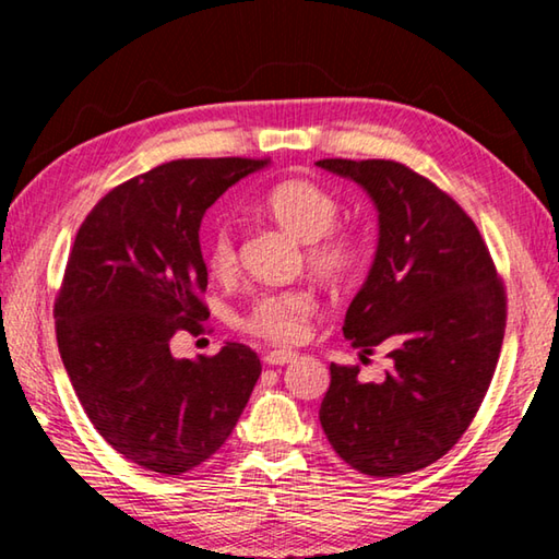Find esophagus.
<instances>
[{"label":"esophagus","instance_id":"1","mask_svg":"<svg viewBox=\"0 0 559 559\" xmlns=\"http://www.w3.org/2000/svg\"><path fill=\"white\" fill-rule=\"evenodd\" d=\"M296 357H298V353H293V349H269V353L263 355V362L271 367H281V365L293 362Z\"/></svg>","mask_w":559,"mask_h":559}]
</instances>
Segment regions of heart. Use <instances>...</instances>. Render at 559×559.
<instances>
[{
  "mask_svg": "<svg viewBox=\"0 0 559 559\" xmlns=\"http://www.w3.org/2000/svg\"><path fill=\"white\" fill-rule=\"evenodd\" d=\"M263 210L283 229L308 243V263L318 276L328 281L345 278L359 261V246L353 234L337 231L343 214L333 192L313 179H283L263 194ZM206 266L216 276L231 273L236 266V241L229 226H216L206 241ZM316 310V296L306 288L261 293L241 318L246 333L271 343H296L308 333V320Z\"/></svg>",
  "mask_w": 559,
  "mask_h": 559,
  "instance_id": "heart-1",
  "label": "heart"
}]
</instances>
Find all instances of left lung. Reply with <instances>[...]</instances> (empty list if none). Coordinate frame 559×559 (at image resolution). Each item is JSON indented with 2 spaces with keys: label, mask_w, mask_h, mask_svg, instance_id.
Masks as SVG:
<instances>
[{
  "label": "left lung",
  "mask_w": 559,
  "mask_h": 559,
  "mask_svg": "<svg viewBox=\"0 0 559 559\" xmlns=\"http://www.w3.org/2000/svg\"><path fill=\"white\" fill-rule=\"evenodd\" d=\"M370 194L380 219L372 269L345 316L353 347L390 349L382 382L330 365L320 424L347 466L374 478L427 468L453 449L493 380L506 288L471 216L392 159H318Z\"/></svg>",
  "instance_id": "1"
}]
</instances>
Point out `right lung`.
<instances>
[{
    "label": "right lung",
    "instance_id": "1",
    "mask_svg": "<svg viewBox=\"0 0 559 559\" xmlns=\"http://www.w3.org/2000/svg\"><path fill=\"white\" fill-rule=\"evenodd\" d=\"M269 159H173L103 197L83 219L53 302L56 340L96 431L128 461L182 476L229 439L261 374L251 347L169 353L202 333V216Z\"/></svg>",
    "mask_w": 559,
    "mask_h": 559
}]
</instances>
